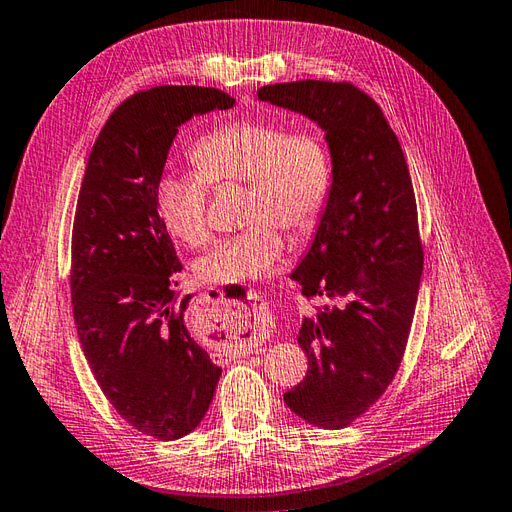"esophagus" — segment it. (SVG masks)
I'll return each instance as SVG.
<instances>
[{"label": "esophagus", "mask_w": 512, "mask_h": 512, "mask_svg": "<svg viewBox=\"0 0 512 512\" xmlns=\"http://www.w3.org/2000/svg\"><path fill=\"white\" fill-rule=\"evenodd\" d=\"M209 300V296H207ZM222 292L220 290H214L212 292V303H216V307H220L222 303ZM248 300H251V305L244 307V316L248 320H244V326L242 329H235V326H225V322H222V329H225V344L227 348H231L235 355H251L253 348L257 346L259 342V335H261V326H264V316H266V309L261 303H257L259 296H248Z\"/></svg>", "instance_id": "esophagus-1"}]
</instances>
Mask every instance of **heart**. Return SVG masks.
Segmentation results:
<instances>
[{
  "label": "heart",
  "mask_w": 512,
  "mask_h": 512,
  "mask_svg": "<svg viewBox=\"0 0 512 512\" xmlns=\"http://www.w3.org/2000/svg\"><path fill=\"white\" fill-rule=\"evenodd\" d=\"M199 173H166L155 201L166 229L190 246L212 235L209 184L248 181L246 220L240 233L222 238L196 264L207 283H248L268 277L285 248L277 225L307 233L322 214L331 186V160L313 131H287L261 119L218 125L192 147Z\"/></svg>",
  "instance_id": "b5f03b06"
}]
</instances>
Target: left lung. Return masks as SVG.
<instances>
[{
	"label": "left lung",
	"mask_w": 512,
	"mask_h": 512,
	"mask_svg": "<svg viewBox=\"0 0 512 512\" xmlns=\"http://www.w3.org/2000/svg\"><path fill=\"white\" fill-rule=\"evenodd\" d=\"M257 97L318 123L331 151L329 199L292 279L333 305L300 324L309 370L283 400L305 422L339 430L383 396L409 339L424 268L409 166L383 110L357 86L300 80Z\"/></svg>",
	"instance_id": "obj_1"
}]
</instances>
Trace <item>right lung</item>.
Wrapping results in <instances>:
<instances>
[{"instance_id":"add662e5","label":"right lung","mask_w":512,"mask_h":512,"mask_svg":"<svg viewBox=\"0 0 512 512\" xmlns=\"http://www.w3.org/2000/svg\"><path fill=\"white\" fill-rule=\"evenodd\" d=\"M233 103L205 86L131 95L103 125L77 196L71 300L84 357L116 413L160 441L201 424L222 370L183 322L192 296L175 294L181 264L155 192L179 127Z\"/></svg>"}]
</instances>
